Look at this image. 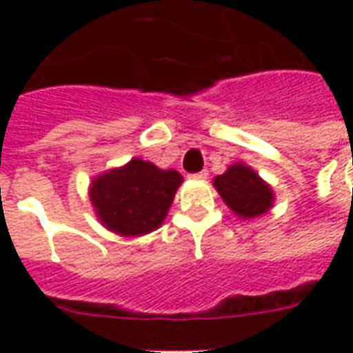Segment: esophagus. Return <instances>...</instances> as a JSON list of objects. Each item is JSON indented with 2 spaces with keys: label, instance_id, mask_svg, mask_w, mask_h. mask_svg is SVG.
<instances>
[{
  "label": "esophagus",
  "instance_id": "34e87169",
  "mask_svg": "<svg viewBox=\"0 0 353 353\" xmlns=\"http://www.w3.org/2000/svg\"><path fill=\"white\" fill-rule=\"evenodd\" d=\"M207 176H209V172L207 170H201V172H198V174H192V179H199V181H201V179H207Z\"/></svg>",
  "mask_w": 353,
  "mask_h": 353
}]
</instances>
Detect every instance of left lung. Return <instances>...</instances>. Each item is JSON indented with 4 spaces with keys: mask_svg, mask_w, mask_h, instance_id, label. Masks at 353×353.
Returning <instances> with one entry per match:
<instances>
[{
    "mask_svg": "<svg viewBox=\"0 0 353 353\" xmlns=\"http://www.w3.org/2000/svg\"><path fill=\"white\" fill-rule=\"evenodd\" d=\"M212 185L240 220H254L271 210L274 192L268 181H263L245 163H232L221 176L212 179Z\"/></svg>",
    "mask_w": 353,
    "mask_h": 353,
    "instance_id": "obj_1",
    "label": "left lung"
}]
</instances>
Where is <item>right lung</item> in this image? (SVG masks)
Returning a JSON list of instances; mask_svg holds the SVG:
<instances>
[{
    "instance_id": "obj_1",
    "label": "right lung",
    "mask_w": 353,
    "mask_h": 353,
    "mask_svg": "<svg viewBox=\"0 0 353 353\" xmlns=\"http://www.w3.org/2000/svg\"><path fill=\"white\" fill-rule=\"evenodd\" d=\"M179 172L161 170L150 161L133 157L90 183V201L108 231L119 236H144L163 225L177 188Z\"/></svg>"
}]
</instances>
